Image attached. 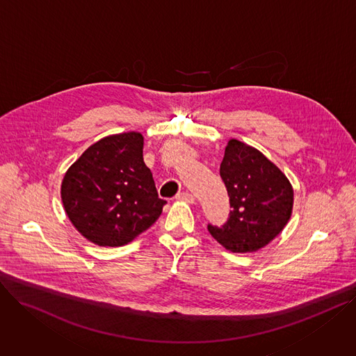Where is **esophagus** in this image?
<instances>
[{
  "instance_id": "1",
  "label": "esophagus",
  "mask_w": 356,
  "mask_h": 356,
  "mask_svg": "<svg viewBox=\"0 0 356 356\" xmlns=\"http://www.w3.org/2000/svg\"><path fill=\"white\" fill-rule=\"evenodd\" d=\"M175 198L178 201H184V202H188V204H193L195 202V196L192 193H189V192H181V193H178L175 196Z\"/></svg>"
}]
</instances>
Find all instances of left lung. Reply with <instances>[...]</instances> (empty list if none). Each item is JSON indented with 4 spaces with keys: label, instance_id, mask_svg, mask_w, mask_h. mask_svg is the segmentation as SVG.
Listing matches in <instances>:
<instances>
[{
    "label": "left lung",
    "instance_id": "1",
    "mask_svg": "<svg viewBox=\"0 0 356 356\" xmlns=\"http://www.w3.org/2000/svg\"><path fill=\"white\" fill-rule=\"evenodd\" d=\"M230 213L222 226L208 225L213 239L233 253H253L282 233L291 218L294 191L289 178L257 148L229 140L220 164Z\"/></svg>",
    "mask_w": 356,
    "mask_h": 356
}]
</instances>
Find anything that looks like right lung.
<instances>
[{"mask_svg":"<svg viewBox=\"0 0 356 356\" xmlns=\"http://www.w3.org/2000/svg\"><path fill=\"white\" fill-rule=\"evenodd\" d=\"M143 147L144 137L137 131L107 136L66 171L62 204L72 225L89 242L124 246L160 218L167 202L158 198Z\"/></svg>","mask_w":356,"mask_h":356,"instance_id":"right-lung-1","label":"right lung"}]
</instances>
